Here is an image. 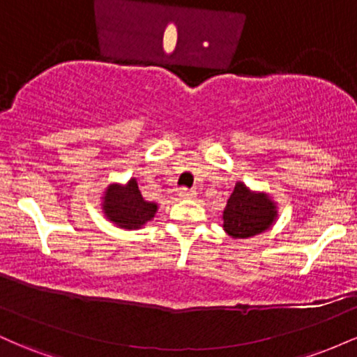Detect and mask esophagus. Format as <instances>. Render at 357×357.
<instances>
[{
	"instance_id": "esophagus-1",
	"label": "esophagus",
	"mask_w": 357,
	"mask_h": 357,
	"mask_svg": "<svg viewBox=\"0 0 357 357\" xmlns=\"http://www.w3.org/2000/svg\"><path fill=\"white\" fill-rule=\"evenodd\" d=\"M178 196H179V198H181V199L192 198V196H195V191L188 190V188H181V190H179V192H178Z\"/></svg>"
}]
</instances>
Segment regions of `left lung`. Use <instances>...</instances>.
Instances as JSON below:
<instances>
[{
	"label": "left lung",
	"instance_id": "8db88e82",
	"mask_svg": "<svg viewBox=\"0 0 357 357\" xmlns=\"http://www.w3.org/2000/svg\"><path fill=\"white\" fill-rule=\"evenodd\" d=\"M275 218V203L265 192H253L236 183L223 211V228L233 238H250L272 227Z\"/></svg>",
	"mask_w": 357,
	"mask_h": 357
}]
</instances>
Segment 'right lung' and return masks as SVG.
Masks as SVG:
<instances>
[{
  "label": "right lung",
  "mask_w": 357,
  "mask_h": 357,
  "mask_svg": "<svg viewBox=\"0 0 357 357\" xmlns=\"http://www.w3.org/2000/svg\"><path fill=\"white\" fill-rule=\"evenodd\" d=\"M105 216L126 230H136L154 218L158 204L146 202L142 198L136 179L124 184H110L105 191L104 203Z\"/></svg>",
  "instance_id": "obj_1"
}]
</instances>
